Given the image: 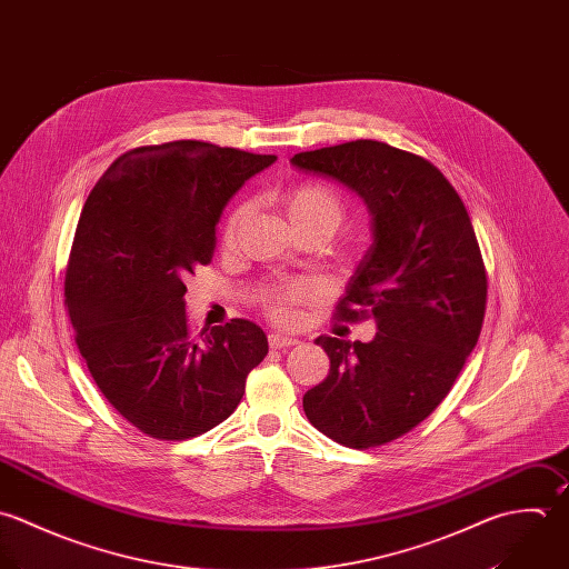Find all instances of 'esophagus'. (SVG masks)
Instances as JSON below:
<instances>
[{
	"label": "esophagus",
	"mask_w": 569,
	"mask_h": 569,
	"mask_svg": "<svg viewBox=\"0 0 569 569\" xmlns=\"http://www.w3.org/2000/svg\"><path fill=\"white\" fill-rule=\"evenodd\" d=\"M293 345H298L296 338L280 336V333H271V336H269V347H271V349H287V347H293Z\"/></svg>",
	"instance_id": "obj_1"
}]
</instances>
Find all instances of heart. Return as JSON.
Here are the masks:
<instances>
[{"label":"heart","instance_id":"obj_1","mask_svg":"<svg viewBox=\"0 0 569 569\" xmlns=\"http://www.w3.org/2000/svg\"><path fill=\"white\" fill-rule=\"evenodd\" d=\"M282 207L298 233L313 231V233L325 236V240L342 227V222L347 220V213H349L347 198L333 186L322 183V181H307V183L289 188L282 193ZM249 211H251V207L247 202H240L227 216V220L222 224V233H220L224 249L233 247L240 227L249 218ZM356 251H358V242L349 240L342 256L351 258ZM316 296H318V289L311 282L291 280V282H282V284L264 289L260 296V307H262L264 316L269 320H273L276 325L291 327L300 318V307L311 302Z\"/></svg>","mask_w":569,"mask_h":569}]
</instances>
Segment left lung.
<instances>
[{"label": "left lung", "instance_id": "1", "mask_svg": "<svg viewBox=\"0 0 569 569\" xmlns=\"http://www.w3.org/2000/svg\"><path fill=\"white\" fill-rule=\"evenodd\" d=\"M291 163L358 191L373 213L376 240L333 318H376L378 336L369 345L320 336L331 369L302 408L329 439L378 448L443 401L477 347L488 298L481 249L463 200L423 157L358 139Z\"/></svg>", "mask_w": 569, "mask_h": 569}]
</instances>
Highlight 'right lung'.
Returning a JSON list of instances; mask_svg holds the SVG:
<instances>
[{
    "instance_id": "obj_1",
    "label": "right lung",
    "mask_w": 569,
    "mask_h": 569,
    "mask_svg": "<svg viewBox=\"0 0 569 569\" xmlns=\"http://www.w3.org/2000/svg\"><path fill=\"white\" fill-rule=\"evenodd\" d=\"M273 161L191 139L143 146L81 209L63 282L74 342L103 397L148 437L183 441L224 421L269 351L240 318L193 336L183 298L211 262L222 207Z\"/></svg>"
}]
</instances>
